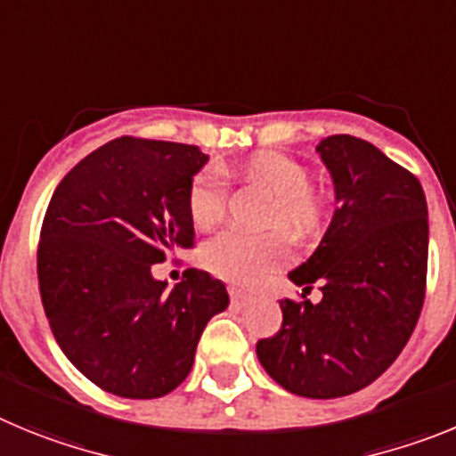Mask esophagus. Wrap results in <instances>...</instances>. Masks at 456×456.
<instances>
[{
    "label": "esophagus",
    "instance_id": "obj_1",
    "mask_svg": "<svg viewBox=\"0 0 456 456\" xmlns=\"http://www.w3.org/2000/svg\"><path fill=\"white\" fill-rule=\"evenodd\" d=\"M229 299H232L233 306H245L252 297H249L248 293H243L240 289H233V286H232V289H229Z\"/></svg>",
    "mask_w": 456,
    "mask_h": 456
}]
</instances>
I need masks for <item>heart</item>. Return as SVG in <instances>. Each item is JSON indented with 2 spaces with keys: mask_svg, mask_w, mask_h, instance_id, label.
Listing matches in <instances>:
<instances>
[{
  "mask_svg": "<svg viewBox=\"0 0 456 456\" xmlns=\"http://www.w3.org/2000/svg\"><path fill=\"white\" fill-rule=\"evenodd\" d=\"M243 175L274 198L268 227H284L295 236L315 232L327 211L325 195L311 186L309 167L289 154L264 151L249 159ZM229 200V179L218 167H207L192 177L186 207L192 224L208 229L224 216ZM290 258V248L281 233H254L224 229L202 248L204 268L238 286L261 284L270 273Z\"/></svg>",
  "mask_w": 456,
  "mask_h": 456,
  "instance_id": "obj_1",
  "label": "heart"
}]
</instances>
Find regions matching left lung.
Returning <instances> with one entry per match:
<instances>
[{
	"label": "left lung",
	"instance_id": "left-lung-1",
	"mask_svg": "<svg viewBox=\"0 0 456 456\" xmlns=\"http://www.w3.org/2000/svg\"><path fill=\"white\" fill-rule=\"evenodd\" d=\"M336 188L330 229L289 274L305 286L281 299V327L256 343L279 387L330 400L366 388L407 346L428 289V200L407 167L368 141L336 134L318 145ZM314 283L323 299L305 295Z\"/></svg>",
	"mask_w": 456,
	"mask_h": 456
}]
</instances>
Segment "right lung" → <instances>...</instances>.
Instances as JSON below:
<instances>
[{"instance_id": "right-lung-1", "label": "right lung", "mask_w": 456, "mask_h": 456, "mask_svg": "<svg viewBox=\"0 0 456 456\" xmlns=\"http://www.w3.org/2000/svg\"><path fill=\"white\" fill-rule=\"evenodd\" d=\"M208 161L200 147L122 136L61 179L38 240L45 315L77 370L106 393L151 400L188 377L200 336L227 309L223 281L186 270L151 277L170 249L192 248L186 195Z\"/></svg>"}]
</instances>
